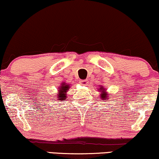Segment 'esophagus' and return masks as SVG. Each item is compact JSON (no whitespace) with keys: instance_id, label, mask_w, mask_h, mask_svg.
Instances as JSON below:
<instances>
[{"instance_id":"1","label":"esophagus","mask_w":159,"mask_h":159,"mask_svg":"<svg viewBox=\"0 0 159 159\" xmlns=\"http://www.w3.org/2000/svg\"><path fill=\"white\" fill-rule=\"evenodd\" d=\"M80 83H81L82 84H86L87 83H88V80H81V81H80Z\"/></svg>"}]
</instances>
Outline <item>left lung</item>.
<instances>
[{
    "label": "left lung",
    "mask_w": 159,
    "mask_h": 159,
    "mask_svg": "<svg viewBox=\"0 0 159 159\" xmlns=\"http://www.w3.org/2000/svg\"><path fill=\"white\" fill-rule=\"evenodd\" d=\"M101 92H103V94H101V97L102 99H107V98H109L108 97V94L107 93H104V88H101V90H100Z\"/></svg>",
    "instance_id": "left-lung-1"
}]
</instances>
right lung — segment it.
I'll return each instance as SVG.
<instances>
[{
  "mask_svg": "<svg viewBox=\"0 0 159 159\" xmlns=\"http://www.w3.org/2000/svg\"><path fill=\"white\" fill-rule=\"evenodd\" d=\"M69 86L67 85V84H61V88L59 90V93H58V98H57V99L59 100V101H61V100H65V98H66V91L69 90Z\"/></svg>",
  "mask_w": 159,
  "mask_h": 159,
  "instance_id": "add662e5",
  "label": "right lung"
}]
</instances>
